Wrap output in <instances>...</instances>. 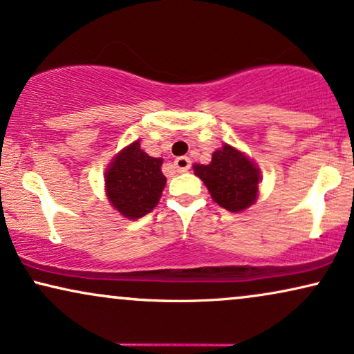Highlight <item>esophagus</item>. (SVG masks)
I'll list each match as a JSON object with an SVG mask.
<instances>
[{"label":"esophagus","mask_w":354,"mask_h":354,"mask_svg":"<svg viewBox=\"0 0 354 354\" xmlns=\"http://www.w3.org/2000/svg\"><path fill=\"white\" fill-rule=\"evenodd\" d=\"M174 166H176L177 172H187L188 169H190L192 162L187 156H180V158H177L176 160H174Z\"/></svg>","instance_id":"obj_1"}]
</instances>
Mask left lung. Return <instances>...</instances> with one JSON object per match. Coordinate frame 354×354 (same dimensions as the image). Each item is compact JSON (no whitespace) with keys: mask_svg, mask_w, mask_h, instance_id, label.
Here are the masks:
<instances>
[{"mask_svg":"<svg viewBox=\"0 0 354 354\" xmlns=\"http://www.w3.org/2000/svg\"><path fill=\"white\" fill-rule=\"evenodd\" d=\"M194 169L209 190L211 198L227 211H244L257 200L260 171L232 146L224 145L214 151L208 166L195 164Z\"/></svg>","mask_w":354,"mask_h":354,"instance_id":"obj_1","label":"left lung"}]
</instances>
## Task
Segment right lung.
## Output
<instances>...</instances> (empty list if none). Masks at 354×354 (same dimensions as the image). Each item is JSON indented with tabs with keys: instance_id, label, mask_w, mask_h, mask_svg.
<instances>
[{
	"instance_id": "right-lung-1",
	"label": "right lung",
	"mask_w": 354,
	"mask_h": 354,
	"mask_svg": "<svg viewBox=\"0 0 354 354\" xmlns=\"http://www.w3.org/2000/svg\"><path fill=\"white\" fill-rule=\"evenodd\" d=\"M160 166L162 159L146 154L140 141L122 149L105 172V192L113 208L128 219L151 213L166 187Z\"/></svg>"
}]
</instances>
